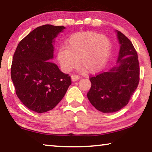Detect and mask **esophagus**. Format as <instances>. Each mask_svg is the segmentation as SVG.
Here are the masks:
<instances>
[{
  "instance_id": "obj_1",
  "label": "esophagus",
  "mask_w": 152,
  "mask_h": 152,
  "mask_svg": "<svg viewBox=\"0 0 152 152\" xmlns=\"http://www.w3.org/2000/svg\"><path fill=\"white\" fill-rule=\"evenodd\" d=\"M71 79H72V81L75 82V81L78 80L80 79V76H77V75H72Z\"/></svg>"
}]
</instances>
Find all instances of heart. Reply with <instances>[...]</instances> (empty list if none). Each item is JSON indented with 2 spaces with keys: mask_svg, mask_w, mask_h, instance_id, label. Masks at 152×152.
Instances as JSON below:
<instances>
[{
  "mask_svg": "<svg viewBox=\"0 0 152 152\" xmlns=\"http://www.w3.org/2000/svg\"><path fill=\"white\" fill-rule=\"evenodd\" d=\"M111 51L107 36L92 31L75 33L69 37L65 48L58 51L57 58L61 68L69 72L78 63L89 72L96 73L106 66Z\"/></svg>",
  "mask_w": 152,
  "mask_h": 152,
  "instance_id": "1",
  "label": "heart"
}]
</instances>
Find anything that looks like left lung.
I'll return each mask as SVG.
<instances>
[{"instance_id":"left-lung-1","label":"left lung","mask_w":152,"mask_h":152,"mask_svg":"<svg viewBox=\"0 0 152 152\" xmlns=\"http://www.w3.org/2000/svg\"><path fill=\"white\" fill-rule=\"evenodd\" d=\"M115 32L120 44L116 65L91 77L92 86L87 94L92 106L104 113L116 112L126 106L140 82L137 53L125 35Z\"/></svg>"}]
</instances>
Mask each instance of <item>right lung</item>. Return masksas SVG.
<instances>
[{
  "label": "right lung",
  "instance_id": "obj_1",
  "mask_svg": "<svg viewBox=\"0 0 152 152\" xmlns=\"http://www.w3.org/2000/svg\"><path fill=\"white\" fill-rule=\"evenodd\" d=\"M66 29L44 25L29 33L17 45L11 66V79L17 96L28 109L38 113L53 109L71 84L53 58L55 39Z\"/></svg>",
  "mask_w": 152,
  "mask_h": 152
}]
</instances>
